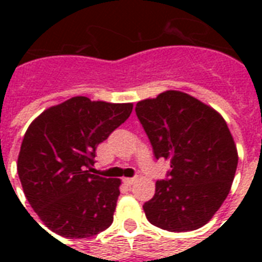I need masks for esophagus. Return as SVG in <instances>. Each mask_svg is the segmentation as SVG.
Returning a JSON list of instances; mask_svg holds the SVG:
<instances>
[{
  "mask_svg": "<svg viewBox=\"0 0 262 262\" xmlns=\"http://www.w3.org/2000/svg\"><path fill=\"white\" fill-rule=\"evenodd\" d=\"M135 181H136L135 177H133V178H123V183H125V185H127V186L133 185V183H135Z\"/></svg>",
  "mask_w": 262,
  "mask_h": 262,
  "instance_id": "34e87169",
  "label": "esophagus"
}]
</instances>
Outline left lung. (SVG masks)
<instances>
[{"label":"left lung","mask_w":262,"mask_h":262,"mask_svg":"<svg viewBox=\"0 0 262 262\" xmlns=\"http://www.w3.org/2000/svg\"><path fill=\"white\" fill-rule=\"evenodd\" d=\"M156 159L171 170L156 181L144 204L149 223L171 232L197 230L209 222L231 189L238 154L223 117L179 91L136 104Z\"/></svg>","instance_id":"obj_1"}]
</instances>
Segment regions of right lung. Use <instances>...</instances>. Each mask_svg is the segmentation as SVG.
I'll return each mask as SVG.
<instances>
[{
    "mask_svg": "<svg viewBox=\"0 0 262 262\" xmlns=\"http://www.w3.org/2000/svg\"><path fill=\"white\" fill-rule=\"evenodd\" d=\"M132 110V103L75 96L43 111L27 129L18 178L31 207L57 235L90 238L113 223L121 181L90 172L99 144Z\"/></svg>",
    "mask_w": 262,
    "mask_h": 262,
    "instance_id": "obj_1",
    "label": "right lung"
}]
</instances>
